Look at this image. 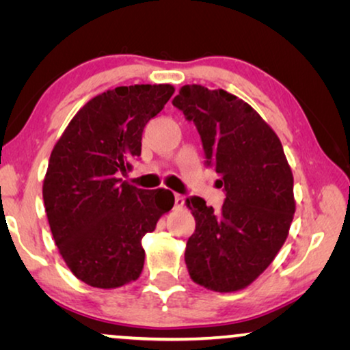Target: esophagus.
I'll list each match as a JSON object with an SVG mask.
<instances>
[{"instance_id": "obj_1", "label": "esophagus", "mask_w": 350, "mask_h": 350, "mask_svg": "<svg viewBox=\"0 0 350 350\" xmlns=\"http://www.w3.org/2000/svg\"><path fill=\"white\" fill-rule=\"evenodd\" d=\"M185 198L181 194H175V208H183Z\"/></svg>"}]
</instances>
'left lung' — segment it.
<instances>
[{"instance_id": "left-lung-1", "label": "left lung", "mask_w": 350, "mask_h": 350, "mask_svg": "<svg viewBox=\"0 0 350 350\" xmlns=\"http://www.w3.org/2000/svg\"><path fill=\"white\" fill-rule=\"evenodd\" d=\"M174 105L196 124L207 165L226 191L219 212L202 198L186 199L196 219L185 252L188 272L207 290H243L274 261L293 221V174L284 148L250 105L223 89L183 85Z\"/></svg>"}]
</instances>
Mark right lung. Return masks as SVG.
Masks as SVG:
<instances>
[{
    "label": "right lung",
    "mask_w": 350,
    "mask_h": 350,
    "mask_svg": "<svg viewBox=\"0 0 350 350\" xmlns=\"http://www.w3.org/2000/svg\"><path fill=\"white\" fill-rule=\"evenodd\" d=\"M172 84H133L90 98L57 140L42 181L52 237L68 269L94 288L137 280L142 239L174 207L169 189L122 181L142 152L146 122L174 95Z\"/></svg>",
    "instance_id": "right-lung-1"
}]
</instances>
